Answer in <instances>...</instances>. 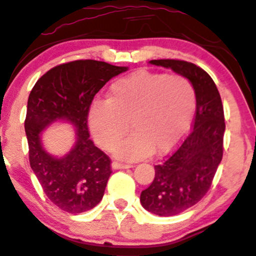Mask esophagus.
I'll use <instances>...</instances> for the list:
<instances>
[{
	"label": "esophagus",
	"instance_id": "34e87169",
	"mask_svg": "<svg viewBox=\"0 0 256 256\" xmlns=\"http://www.w3.org/2000/svg\"><path fill=\"white\" fill-rule=\"evenodd\" d=\"M112 166L114 169H128V168H132V166L131 164H124V163H120V162H112Z\"/></svg>",
	"mask_w": 256,
	"mask_h": 256
}]
</instances>
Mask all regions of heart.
<instances>
[{
  "instance_id": "b5f03b06",
  "label": "heart",
  "mask_w": 256,
  "mask_h": 256,
  "mask_svg": "<svg viewBox=\"0 0 256 256\" xmlns=\"http://www.w3.org/2000/svg\"><path fill=\"white\" fill-rule=\"evenodd\" d=\"M194 110L195 90L186 77L138 70L115 80L108 100L94 102L88 125L96 144L112 150L128 135L130 122L134 134L115 154L141 160L173 148L189 128Z\"/></svg>"
}]
</instances>
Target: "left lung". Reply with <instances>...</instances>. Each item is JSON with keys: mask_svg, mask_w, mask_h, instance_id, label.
Listing matches in <instances>:
<instances>
[{"mask_svg": "<svg viewBox=\"0 0 256 256\" xmlns=\"http://www.w3.org/2000/svg\"><path fill=\"white\" fill-rule=\"evenodd\" d=\"M150 64L186 77L196 96L192 131L170 156L154 166V179L140 196L147 211L170 217L196 205L211 188L223 156L224 114L218 90L201 67L172 58Z\"/></svg>", "mask_w": 256, "mask_h": 256, "instance_id": "1", "label": "left lung"}]
</instances>
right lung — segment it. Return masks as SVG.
Here are the masks:
<instances>
[{"label":"right lung","instance_id":"obj_1","mask_svg":"<svg viewBox=\"0 0 256 256\" xmlns=\"http://www.w3.org/2000/svg\"><path fill=\"white\" fill-rule=\"evenodd\" d=\"M126 70L103 61H71L42 74L29 94L24 121L29 163L48 198L68 214L90 211L103 198L112 160L90 140L88 112L94 96ZM58 120L71 122L78 132L74 148L61 158L49 155L40 140Z\"/></svg>","mask_w":256,"mask_h":256}]
</instances>
